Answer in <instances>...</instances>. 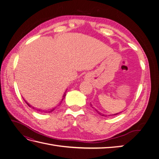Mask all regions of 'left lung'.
<instances>
[{
	"instance_id": "left-lung-1",
	"label": "left lung",
	"mask_w": 159,
	"mask_h": 159,
	"mask_svg": "<svg viewBox=\"0 0 159 159\" xmlns=\"http://www.w3.org/2000/svg\"><path fill=\"white\" fill-rule=\"evenodd\" d=\"M90 105H91V107H92V105H91V103H90ZM92 108H94V107H92ZM95 110L96 111H97V113H98L99 115H102V116H103V117H107V115H104V114H103V113H100L99 111H98L97 109H95ZM119 113H115V114H114V115H118ZM109 116H110V115H109Z\"/></svg>"
}]
</instances>
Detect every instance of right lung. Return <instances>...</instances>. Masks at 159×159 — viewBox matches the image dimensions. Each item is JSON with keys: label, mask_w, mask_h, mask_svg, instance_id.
<instances>
[{"label": "right lung", "mask_w": 159, "mask_h": 159, "mask_svg": "<svg viewBox=\"0 0 159 159\" xmlns=\"http://www.w3.org/2000/svg\"><path fill=\"white\" fill-rule=\"evenodd\" d=\"M65 96H66V92L64 93V95H63V97H62V99H61V101L60 103V105L61 104V102H62V100H63V99L65 98ZM24 100H25V99H24ZM25 102H26V101H25ZM26 103H27V105H28V106H29L30 107H32V109H36V108H34V107L31 106V105H30L29 103H28L26 102ZM55 109H56V107H54V108H52V109H48V110L44 111V110L42 111V109H37V111H44V112H45V113H51V112H52L53 111H54Z\"/></svg>", "instance_id": "1"}]
</instances>
